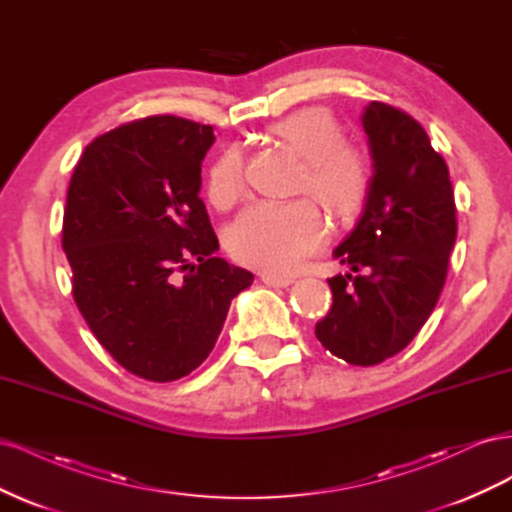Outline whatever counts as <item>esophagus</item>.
Masks as SVG:
<instances>
[{
	"instance_id": "esophagus-1",
	"label": "esophagus",
	"mask_w": 512,
	"mask_h": 512,
	"mask_svg": "<svg viewBox=\"0 0 512 512\" xmlns=\"http://www.w3.org/2000/svg\"><path fill=\"white\" fill-rule=\"evenodd\" d=\"M260 280H262V284L273 286V288H284V286H290L294 282L292 277H288V275H275V273H262Z\"/></svg>"
}]
</instances>
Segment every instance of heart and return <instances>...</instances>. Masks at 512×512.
Returning <instances> with one entry per match:
<instances>
[{"instance_id": "1", "label": "heart", "mask_w": 512, "mask_h": 512, "mask_svg": "<svg viewBox=\"0 0 512 512\" xmlns=\"http://www.w3.org/2000/svg\"><path fill=\"white\" fill-rule=\"evenodd\" d=\"M271 134L303 158L299 192H309L335 220L350 222L363 211L371 194V166L361 149L344 141V130L327 108L309 106L271 123ZM207 196L218 209L235 207L245 196L243 156L226 149L207 175ZM327 237L314 200L258 203L245 209L230 226V254L247 267L290 273L316 252Z\"/></svg>"}]
</instances>
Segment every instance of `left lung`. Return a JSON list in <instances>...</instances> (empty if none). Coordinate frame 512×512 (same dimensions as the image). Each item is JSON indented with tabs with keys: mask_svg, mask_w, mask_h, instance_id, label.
Segmentation results:
<instances>
[{
	"mask_svg": "<svg viewBox=\"0 0 512 512\" xmlns=\"http://www.w3.org/2000/svg\"><path fill=\"white\" fill-rule=\"evenodd\" d=\"M374 179L363 218L337 247L352 273L329 280L333 305L316 337L350 365L404 350L436 307L457 237L448 166L414 117L384 102L361 113Z\"/></svg>",
	"mask_w": 512,
	"mask_h": 512,
	"instance_id": "8db88e82",
	"label": "left lung"
}]
</instances>
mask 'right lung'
Returning a JSON list of instances; mask_svg holds the SVG:
<instances>
[{"mask_svg": "<svg viewBox=\"0 0 512 512\" xmlns=\"http://www.w3.org/2000/svg\"><path fill=\"white\" fill-rule=\"evenodd\" d=\"M211 126L136 119L91 141L76 164L61 247L87 327L130 374L173 382L203 363L230 301L254 275L218 252L200 192Z\"/></svg>", "mask_w": 512, "mask_h": 512, "instance_id": "add662e5", "label": "right lung"}]
</instances>
